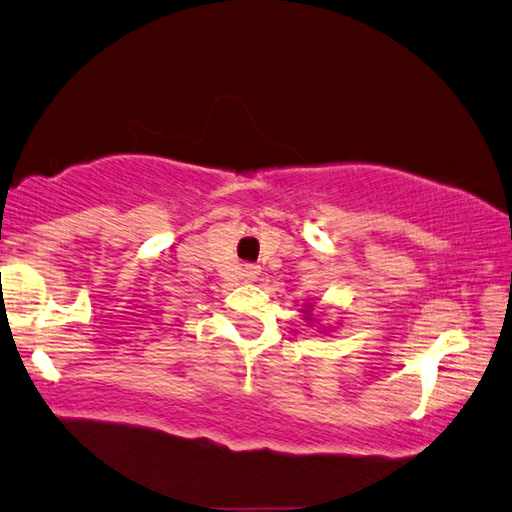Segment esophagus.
Wrapping results in <instances>:
<instances>
[{"label":"esophagus","instance_id":"esophagus-1","mask_svg":"<svg viewBox=\"0 0 512 512\" xmlns=\"http://www.w3.org/2000/svg\"><path fill=\"white\" fill-rule=\"evenodd\" d=\"M259 273H262V268H259L257 264H246V266H244V275L250 277V280H255V277H257Z\"/></svg>","mask_w":512,"mask_h":512}]
</instances>
